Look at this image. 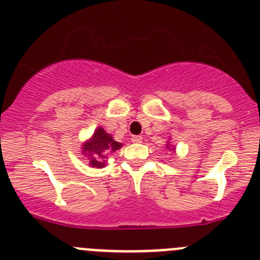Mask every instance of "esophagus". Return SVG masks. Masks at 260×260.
I'll return each instance as SVG.
<instances>
[{
    "mask_svg": "<svg viewBox=\"0 0 260 260\" xmlns=\"http://www.w3.org/2000/svg\"><path fill=\"white\" fill-rule=\"evenodd\" d=\"M131 140H132L133 143H141V142H142V137H141V136H132V138H131Z\"/></svg>",
    "mask_w": 260,
    "mask_h": 260,
    "instance_id": "obj_1",
    "label": "esophagus"
}]
</instances>
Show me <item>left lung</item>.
<instances>
[{"label": "left lung", "instance_id": "obj_1", "mask_svg": "<svg viewBox=\"0 0 260 260\" xmlns=\"http://www.w3.org/2000/svg\"><path fill=\"white\" fill-rule=\"evenodd\" d=\"M166 147H168V148H169V147H170V146H169V143H168V146H166ZM171 150H174V148H171Z\"/></svg>", "mask_w": 260, "mask_h": 260}]
</instances>
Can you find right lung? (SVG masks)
Returning <instances> with one entry per match:
<instances>
[{"label": "right lung", "mask_w": 260, "mask_h": 260, "mask_svg": "<svg viewBox=\"0 0 260 260\" xmlns=\"http://www.w3.org/2000/svg\"><path fill=\"white\" fill-rule=\"evenodd\" d=\"M122 146V143L113 140L112 135L105 132L104 128L99 127L96 128L92 137L82 145V152L86 157H89V165L92 168H104L108 155L119 150Z\"/></svg>", "instance_id": "1"}]
</instances>
